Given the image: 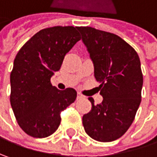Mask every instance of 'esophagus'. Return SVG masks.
I'll use <instances>...</instances> for the list:
<instances>
[{
	"label": "esophagus",
	"mask_w": 157,
	"mask_h": 157,
	"mask_svg": "<svg viewBox=\"0 0 157 157\" xmlns=\"http://www.w3.org/2000/svg\"><path fill=\"white\" fill-rule=\"evenodd\" d=\"M84 98V96L82 95V94H81L80 93H77V100H80V99H83Z\"/></svg>",
	"instance_id": "34e87169"
}]
</instances>
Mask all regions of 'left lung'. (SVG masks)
Segmentation results:
<instances>
[{"label": "left lung", "instance_id": "left-lung-1", "mask_svg": "<svg viewBox=\"0 0 157 157\" xmlns=\"http://www.w3.org/2000/svg\"><path fill=\"white\" fill-rule=\"evenodd\" d=\"M94 66L101 103L82 117L85 132L94 140L111 142L123 136L141 102L143 75L135 49L119 36L91 27H78Z\"/></svg>", "mask_w": 157, "mask_h": 157}]
</instances>
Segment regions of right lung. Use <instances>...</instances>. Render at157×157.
<instances>
[{
    "label": "right lung",
    "mask_w": 157,
    "mask_h": 157,
    "mask_svg": "<svg viewBox=\"0 0 157 157\" xmlns=\"http://www.w3.org/2000/svg\"><path fill=\"white\" fill-rule=\"evenodd\" d=\"M77 27L44 29L18 52L10 73V105L18 124L28 135L43 138L52 135L61 122L60 113L77 96L73 88L58 90L50 79L64 56L81 39Z\"/></svg>",
    "instance_id": "obj_1"
}]
</instances>
